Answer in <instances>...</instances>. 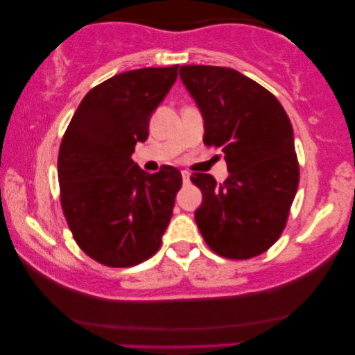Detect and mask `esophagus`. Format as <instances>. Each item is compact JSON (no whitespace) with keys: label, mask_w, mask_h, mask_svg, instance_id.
<instances>
[{"label":"esophagus","mask_w":355,"mask_h":355,"mask_svg":"<svg viewBox=\"0 0 355 355\" xmlns=\"http://www.w3.org/2000/svg\"><path fill=\"white\" fill-rule=\"evenodd\" d=\"M181 174H182V181H184V184H187L189 181H191V173L184 169V171H181Z\"/></svg>","instance_id":"1"}]
</instances>
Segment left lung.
<instances>
[{
  "instance_id": "obj_1",
  "label": "left lung",
  "mask_w": 355,
  "mask_h": 355,
  "mask_svg": "<svg viewBox=\"0 0 355 355\" xmlns=\"http://www.w3.org/2000/svg\"><path fill=\"white\" fill-rule=\"evenodd\" d=\"M202 111L203 144L221 148L230 178L193 173L202 191L196 223L207 245L231 260L263 254L279 239L299 186L291 121L278 98L230 67L181 66Z\"/></svg>"
}]
</instances>
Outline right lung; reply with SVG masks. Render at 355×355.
<instances>
[{"mask_svg": "<svg viewBox=\"0 0 355 355\" xmlns=\"http://www.w3.org/2000/svg\"><path fill=\"white\" fill-rule=\"evenodd\" d=\"M178 67H144L101 82L62 135V213L77 245L101 265H139L162 245L182 176L174 166L145 173L132 153L147 140L150 116L176 82Z\"/></svg>", "mask_w": 355, "mask_h": 355, "instance_id": "obj_1", "label": "right lung"}]
</instances>
